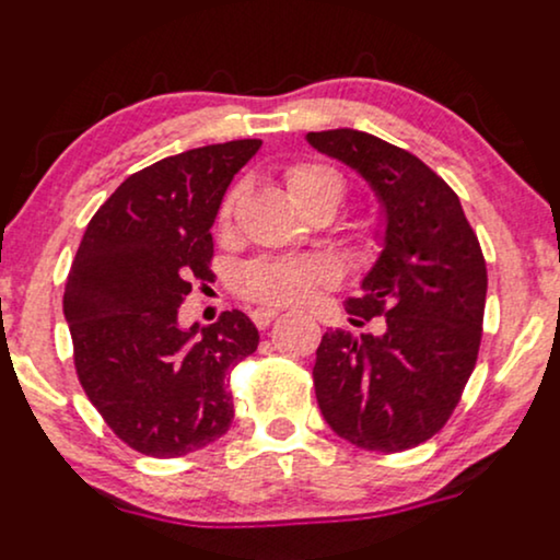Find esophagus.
I'll list each match as a JSON object with an SVG mask.
<instances>
[{
  "label": "esophagus",
  "mask_w": 560,
  "mask_h": 560,
  "mask_svg": "<svg viewBox=\"0 0 560 560\" xmlns=\"http://www.w3.org/2000/svg\"><path fill=\"white\" fill-rule=\"evenodd\" d=\"M278 317H280V308H256V312L252 314L254 325L261 327V330H265V327H269V322L278 319Z\"/></svg>",
  "instance_id": "1"
}]
</instances>
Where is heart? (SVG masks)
I'll list each match as a JSON object with an SVG mask.
<instances>
[{"mask_svg":"<svg viewBox=\"0 0 560 560\" xmlns=\"http://www.w3.org/2000/svg\"><path fill=\"white\" fill-rule=\"evenodd\" d=\"M285 186L291 199L306 209L317 199H332L335 203L343 196L346 183L340 173L325 164H293L285 173ZM238 190L228 196L220 209V220L228 222L233 217ZM332 280L330 261L317 256H265L241 267L238 291L252 301L261 304H299L312 295L317 285Z\"/></svg>","mask_w":560,"mask_h":560,"instance_id":"obj_1","label":"heart"}]
</instances>
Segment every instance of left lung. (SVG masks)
Returning <instances> with one entry per match:
<instances>
[{
	"mask_svg": "<svg viewBox=\"0 0 560 560\" xmlns=\"http://www.w3.org/2000/svg\"><path fill=\"white\" fill-rule=\"evenodd\" d=\"M322 154L370 183L385 214L383 252L346 301L353 325L385 332L322 335L314 390L335 435L398 453L443 430L475 372L488 267L462 201L411 151L364 130L308 133Z\"/></svg>",
	"mask_w": 560,
	"mask_h": 560,
	"instance_id": "8db88e82",
	"label": "left lung"
}]
</instances>
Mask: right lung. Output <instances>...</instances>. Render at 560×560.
Returning <instances> with one entry per match:
<instances>
[{
	"instance_id": "right-lung-1",
	"label": "right lung",
	"mask_w": 560,
	"mask_h": 560,
	"mask_svg": "<svg viewBox=\"0 0 560 560\" xmlns=\"http://www.w3.org/2000/svg\"><path fill=\"white\" fill-rule=\"evenodd\" d=\"M259 138L212 143L138 170L98 207L65 285L75 372L104 422L130 448L177 458L225 435L228 374L259 346L233 308L180 327L190 280H207L222 196Z\"/></svg>"
}]
</instances>
